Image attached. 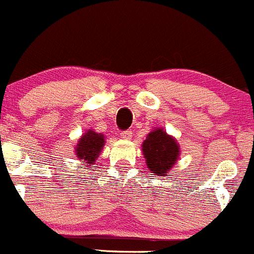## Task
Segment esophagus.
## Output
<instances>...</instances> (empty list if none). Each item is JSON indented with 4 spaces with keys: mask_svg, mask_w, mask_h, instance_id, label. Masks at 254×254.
I'll return each instance as SVG.
<instances>
[{
    "mask_svg": "<svg viewBox=\"0 0 254 254\" xmlns=\"http://www.w3.org/2000/svg\"><path fill=\"white\" fill-rule=\"evenodd\" d=\"M120 135H121V138H124V139H130L132 132H130V130H124V132L120 133Z\"/></svg>",
    "mask_w": 254,
    "mask_h": 254,
    "instance_id": "1",
    "label": "esophagus"
}]
</instances>
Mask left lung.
I'll return each instance as SVG.
<instances>
[{
    "label": "left lung",
    "mask_w": 254,
    "mask_h": 254,
    "mask_svg": "<svg viewBox=\"0 0 254 254\" xmlns=\"http://www.w3.org/2000/svg\"><path fill=\"white\" fill-rule=\"evenodd\" d=\"M147 167L155 175H165L177 163L180 148L177 139L163 128H154L142 143Z\"/></svg>",
    "instance_id": "1"
}]
</instances>
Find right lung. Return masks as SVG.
<instances>
[{
  "label": "right lung",
  "mask_w": 254,
  "mask_h": 254,
  "mask_svg": "<svg viewBox=\"0 0 254 254\" xmlns=\"http://www.w3.org/2000/svg\"><path fill=\"white\" fill-rule=\"evenodd\" d=\"M104 145L105 135L92 129H89L81 135L76 147H75L77 159H80L81 162H86V164L91 167L99 158Z\"/></svg>",
  "instance_id": "obj_1"
}]
</instances>
